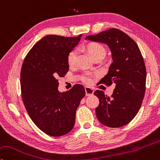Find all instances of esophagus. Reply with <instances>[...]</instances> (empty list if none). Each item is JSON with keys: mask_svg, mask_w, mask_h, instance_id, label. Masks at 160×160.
<instances>
[{"mask_svg": "<svg viewBox=\"0 0 160 160\" xmlns=\"http://www.w3.org/2000/svg\"><path fill=\"white\" fill-rule=\"evenodd\" d=\"M85 92H86V96H91L94 94V89L90 88H88V87H86Z\"/></svg>", "mask_w": 160, "mask_h": 160, "instance_id": "34e87169", "label": "esophagus"}]
</instances>
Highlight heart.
I'll return each mask as SVG.
<instances>
[{"instance_id":"heart-1","label":"heart","mask_w":160,"mask_h":160,"mask_svg":"<svg viewBox=\"0 0 160 160\" xmlns=\"http://www.w3.org/2000/svg\"><path fill=\"white\" fill-rule=\"evenodd\" d=\"M86 50L88 52L93 59L97 57H103L106 54V48L103 45L98 42H89L85 46ZM77 60V52L76 50H72L69 52L67 57L68 63L70 66H72L75 64ZM82 81L86 84H90L92 82V77L89 75H85L82 78Z\"/></svg>"}]
</instances>
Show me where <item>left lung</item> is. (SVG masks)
<instances>
[{"instance_id":"left-lung-1","label":"left lung","mask_w":160,"mask_h":160,"mask_svg":"<svg viewBox=\"0 0 160 160\" xmlns=\"http://www.w3.org/2000/svg\"><path fill=\"white\" fill-rule=\"evenodd\" d=\"M85 39L108 45L112 63L99 84L115 88L110 97L101 90L94 94L99 99L96 114L101 124L120 127L130 122L141 108L146 92V69L141 52L132 38L118 28H110Z\"/></svg>"}]
</instances>
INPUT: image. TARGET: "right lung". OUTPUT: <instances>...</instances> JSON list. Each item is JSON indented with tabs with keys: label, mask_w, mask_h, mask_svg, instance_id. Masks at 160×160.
<instances>
[{
	"label": "right lung",
	"mask_w": 160,
	"mask_h": 160,
	"mask_svg": "<svg viewBox=\"0 0 160 160\" xmlns=\"http://www.w3.org/2000/svg\"><path fill=\"white\" fill-rule=\"evenodd\" d=\"M82 35H49L28 52L20 73L22 100L28 115L38 128L51 136H61L73 128L75 112L85 89L75 85L66 92L58 90V78L68 71V54Z\"/></svg>",
	"instance_id": "right-lung-1"
}]
</instances>
